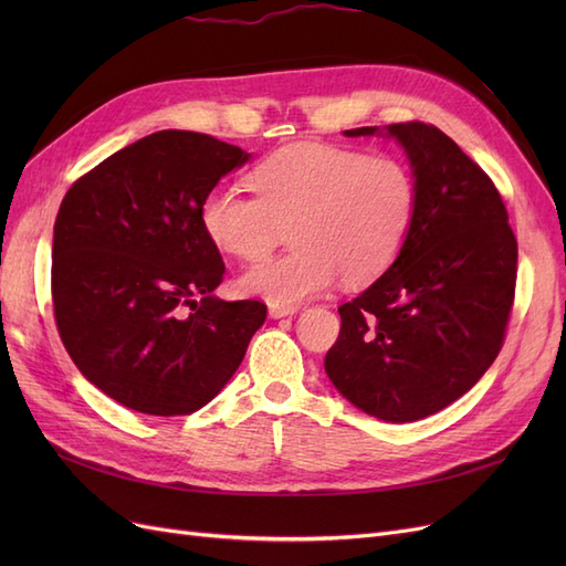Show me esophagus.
<instances>
[{
  "mask_svg": "<svg viewBox=\"0 0 566 566\" xmlns=\"http://www.w3.org/2000/svg\"><path fill=\"white\" fill-rule=\"evenodd\" d=\"M295 312H297V306H276V304H271V306H269V316H271V318L293 316Z\"/></svg>",
  "mask_w": 566,
  "mask_h": 566,
  "instance_id": "1",
  "label": "esophagus"
}]
</instances>
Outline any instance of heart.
Wrapping results in <instances>:
<instances>
[{
    "label": "heart",
    "mask_w": 566,
    "mask_h": 566,
    "mask_svg": "<svg viewBox=\"0 0 566 566\" xmlns=\"http://www.w3.org/2000/svg\"><path fill=\"white\" fill-rule=\"evenodd\" d=\"M252 196L212 188L200 205L205 235L238 260H260L290 231L295 250L252 264L238 285L276 306H297L339 276L361 287L397 262L418 219L413 169L391 156L325 144L273 150L250 177Z\"/></svg>",
    "instance_id": "obj_1"
}]
</instances>
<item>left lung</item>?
<instances>
[{
  "label": "left lung",
  "mask_w": 566,
  "mask_h": 566,
  "mask_svg": "<svg viewBox=\"0 0 566 566\" xmlns=\"http://www.w3.org/2000/svg\"><path fill=\"white\" fill-rule=\"evenodd\" d=\"M385 129L413 165L418 219L397 262L337 310L342 328L325 373L364 413L413 422L460 399L499 356L515 302L517 238L499 188L451 136L420 119Z\"/></svg>",
  "instance_id": "left-lung-1"
}]
</instances>
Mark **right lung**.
I'll use <instances>...</instances> for the list:
<instances>
[{
  "label": "right lung",
  "mask_w": 566,
  "mask_h": 566,
  "mask_svg": "<svg viewBox=\"0 0 566 566\" xmlns=\"http://www.w3.org/2000/svg\"><path fill=\"white\" fill-rule=\"evenodd\" d=\"M248 158L210 134L163 129L67 188L51 248L56 328L84 378L117 403L193 413L264 323V302L212 295L227 269L200 224L202 198Z\"/></svg>",
  "instance_id": "right-lung-1"
}]
</instances>
